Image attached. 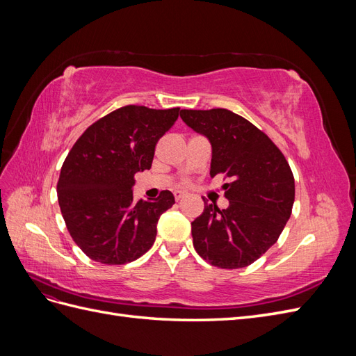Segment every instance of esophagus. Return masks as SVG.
Here are the masks:
<instances>
[{
	"instance_id": "1",
	"label": "esophagus",
	"mask_w": 356,
	"mask_h": 356,
	"mask_svg": "<svg viewBox=\"0 0 356 356\" xmlns=\"http://www.w3.org/2000/svg\"><path fill=\"white\" fill-rule=\"evenodd\" d=\"M174 196H175V200H181V199H184V197L187 196V193H186V191H179V190H177V191L174 193Z\"/></svg>"
}]
</instances>
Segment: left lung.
<instances>
[{"mask_svg":"<svg viewBox=\"0 0 356 356\" xmlns=\"http://www.w3.org/2000/svg\"><path fill=\"white\" fill-rule=\"evenodd\" d=\"M193 131L212 147L211 178L224 174L229 208L204 200L191 222L193 245L203 260L220 268H241L276 243L293 211L294 175L270 138L246 118L225 108L181 110Z\"/></svg>","mask_w":356,"mask_h":356,"instance_id":"left-lung-1","label":"left lung"}]
</instances>
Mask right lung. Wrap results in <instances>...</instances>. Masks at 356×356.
<instances>
[{
    "label": "right lung",
    "mask_w": 356,
    "mask_h": 356,
    "mask_svg": "<svg viewBox=\"0 0 356 356\" xmlns=\"http://www.w3.org/2000/svg\"><path fill=\"white\" fill-rule=\"evenodd\" d=\"M179 108L126 105L86 129L63 161L58 200L80 250L102 264L135 261L153 246L160 215L175 203L165 190L134 200L135 174L152 168L159 139Z\"/></svg>",
    "instance_id": "right-lung-1"
}]
</instances>
